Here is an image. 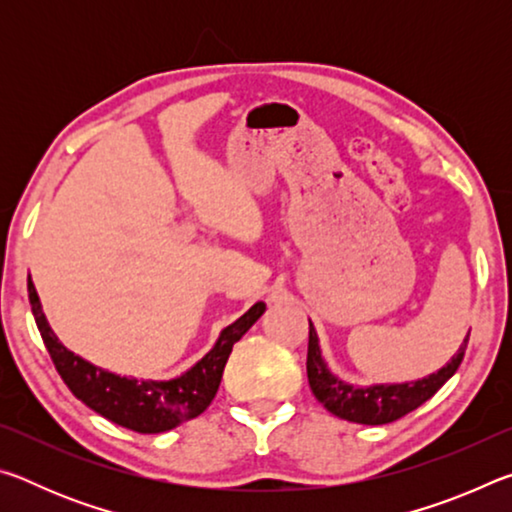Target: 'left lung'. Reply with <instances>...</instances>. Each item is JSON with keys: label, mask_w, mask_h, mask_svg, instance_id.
<instances>
[{"label": "left lung", "mask_w": 512, "mask_h": 512, "mask_svg": "<svg viewBox=\"0 0 512 512\" xmlns=\"http://www.w3.org/2000/svg\"><path fill=\"white\" fill-rule=\"evenodd\" d=\"M467 341H470V332H467L461 348L452 357L447 366L433 372L429 377H422L418 381H406V384H375V386H352L341 377H336L320 354L318 334L309 320V350H307V377L311 393L316 400L325 406L329 413L336 418L357 422V424H388L404 418L406 413L418 409L438 393V388L454 375L461 366L465 357Z\"/></svg>", "instance_id": "8db88e82"}]
</instances>
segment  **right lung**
<instances>
[{
	"mask_svg": "<svg viewBox=\"0 0 512 512\" xmlns=\"http://www.w3.org/2000/svg\"><path fill=\"white\" fill-rule=\"evenodd\" d=\"M27 287L31 311L42 341H45L49 357L69 391L74 393V397H79L85 406H90L94 413L137 433H162L201 415L212 404L216 391H219L223 368L228 363L232 345L266 311L264 302L250 307L244 316L225 327L219 339H216L214 348L180 377L135 379L119 377L115 372L92 366L79 354L69 352L47 323L31 275Z\"/></svg>",
	"mask_w": 512,
	"mask_h": 512,
	"instance_id": "right-lung-1",
	"label": "right lung"
}]
</instances>
